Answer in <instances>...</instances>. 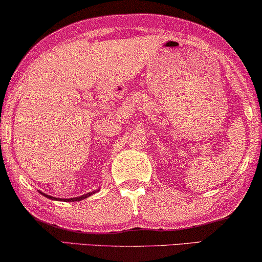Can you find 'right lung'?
I'll return each instance as SVG.
<instances>
[{"label": "right lung", "instance_id": "right-lung-1", "mask_svg": "<svg viewBox=\"0 0 262 262\" xmlns=\"http://www.w3.org/2000/svg\"><path fill=\"white\" fill-rule=\"evenodd\" d=\"M95 192H92V193H88V194H84V195H82V196H79V198H72V199H63V201H69V202H73V201H81V200H83V199H85V198H88V196H91L92 194H94ZM46 198H48V199H52V200H57L56 198H53V196H49V195H47V194H43ZM58 200H61V199H58Z\"/></svg>", "mask_w": 262, "mask_h": 262}]
</instances>
